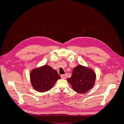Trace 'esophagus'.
<instances>
[{"instance_id": "obj_1", "label": "esophagus", "mask_w": 124, "mask_h": 124, "mask_svg": "<svg viewBox=\"0 0 124 124\" xmlns=\"http://www.w3.org/2000/svg\"><path fill=\"white\" fill-rule=\"evenodd\" d=\"M61 77V78H62V79H66V77H67L66 74H62V75Z\"/></svg>"}]
</instances>
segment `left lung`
I'll return each instance as SVG.
<instances>
[{
  "label": "left lung",
  "instance_id": "1",
  "mask_svg": "<svg viewBox=\"0 0 124 124\" xmlns=\"http://www.w3.org/2000/svg\"><path fill=\"white\" fill-rule=\"evenodd\" d=\"M95 80L94 71L80 65L75 67L71 78L67 79L73 91L81 93H85L91 89L94 85Z\"/></svg>",
  "mask_w": 124,
  "mask_h": 124
}]
</instances>
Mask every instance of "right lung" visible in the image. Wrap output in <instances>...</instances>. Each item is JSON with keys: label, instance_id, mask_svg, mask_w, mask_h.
Listing matches in <instances>:
<instances>
[{"label": "right lung", "instance_id": "add662e5", "mask_svg": "<svg viewBox=\"0 0 124 124\" xmlns=\"http://www.w3.org/2000/svg\"><path fill=\"white\" fill-rule=\"evenodd\" d=\"M33 88L39 92H45L51 89L60 76L56 70L48 65L33 69L30 74Z\"/></svg>", "mask_w": 124, "mask_h": 124}]
</instances>
